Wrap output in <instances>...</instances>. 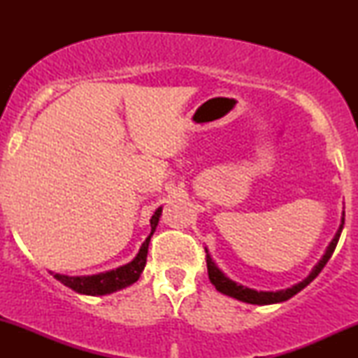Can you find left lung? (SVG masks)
I'll use <instances>...</instances> for the list:
<instances>
[{"label": "left lung", "mask_w": 358, "mask_h": 358, "mask_svg": "<svg viewBox=\"0 0 358 358\" xmlns=\"http://www.w3.org/2000/svg\"><path fill=\"white\" fill-rule=\"evenodd\" d=\"M344 217H345V215L342 213L341 227H339V229H337L334 239L331 241L329 248L326 249V254L322 256L321 261L316 264V267L313 268V272L305 278V280L296 283V285H293L292 288H287V290H280V292H256V290H251V288L238 285V283L231 282L229 278L223 275V272L220 271L217 266H215L213 261L210 259V256L207 254L205 261H207V271H208L210 282L213 283L215 288H217L218 292L224 293V295H229V296L236 298V300H241V301H246V303H252V305H271V303L285 301V300H288V298H292L293 295H296V293L303 290V288H305L306 285H310V283L315 280L317 275H320V272L322 271V268H324L327 261H329L331 256H332V252H334L337 243H339L342 228H344Z\"/></svg>", "instance_id": "8db88e82"}]
</instances>
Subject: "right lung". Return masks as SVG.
Listing matches in <instances>:
<instances>
[{"mask_svg":"<svg viewBox=\"0 0 358 358\" xmlns=\"http://www.w3.org/2000/svg\"><path fill=\"white\" fill-rule=\"evenodd\" d=\"M161 217V207L156 210L153 217H151V233L150 236L145 239V243L141 244L138 254L136 257L127 266H122L115 271L106 272V273H97V275L91 277H66L60 275V273H55L57 280H60L63 285H66L71 290L78 293H85V295H106V293L120 290V288L129 287L131 283L136 282L143 272L145 264H146V254H148V244L150 239L153 236L156 227H158Z\"/></svg>","mask_w":358,"mask_h":358,"instance_id":"1","label":"right lung"}]
</instances>
